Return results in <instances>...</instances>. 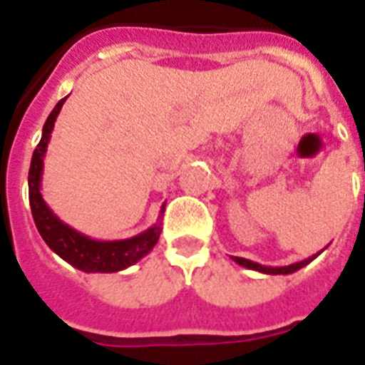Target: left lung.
Returning a JSON list of instances; mask_svg holds the SVG:
<instances>
[{"mask_svg": "<svg viewBox=\"0 0 365 365\" xmlns=\"http://www.w3.org/2000/svg\"><path fill=\"white\" fill-rule=\"evenodd\" d=\"M319 253H323V250H321ZM319 253H315V255L304 259V261H298V263H292V265H284V267H267V265H261V263H255V261H250V259H244V257H232V261H236L237 265L245 267V269H251V271L263 272V274H292V272L299 271L302 267L309 265V263H312L313 259L317 257Z\"/></svg>", "mask_w": 365, "mask_h": 365, "instance_id": "obj_1", "label": "left lung"}]
</instances>
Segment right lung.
I'll use <instances>...</instances> for the list:
<instances>
[{"instance_id":"1","label":"right lung","mask_w":365,"mask_h":365,"mask_svg":"<svg viewBox=\"0 0 365 365\" xmlns=\"http://www.w3.org/2000/svg\"><path fill=\"white\" fill-rule=\"evenodd\" d=\"M61 98L48 115L44 128H42V139L38 147L34 148L31 160V170H29V201H31V210L34 224L38 228L40 236L44 240L48 247L58 253L59 257L67 261L69 265L85 272H118L135 265L139 259H143L147 253L153 251V247L158 242L162 232V212L166 203L160 207V215L150 228H147L141 234L125 240H114V242H102L94 237L85 236L83 232H77L69 224L59 220V217L53 212L44 197L40 193L42 187V170H44V156L48 150V143L52 137L53 123L58 120V114L63 102Z\"/></svg>"}]
</instances>
